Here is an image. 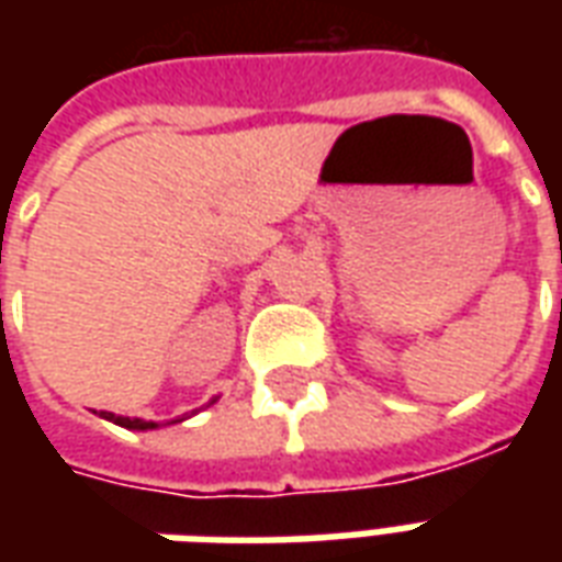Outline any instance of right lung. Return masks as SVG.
<instances>
[{"mask_svg":"<svg viewBox=\"0 0 562 562\" xmlns=\"http://www.w3.org/2000/svg\"><path fill=\"white\" fill-rule=\"evenodd\" d=\"M102 418L120 424V427H128V430H153V427H159L156 422H144V418H126V415H114V413H102Z\"/></svg>","mask_w":562,"mask_h":562,"instance_id":"add662e5","label":"right lung"}]
</instances>
